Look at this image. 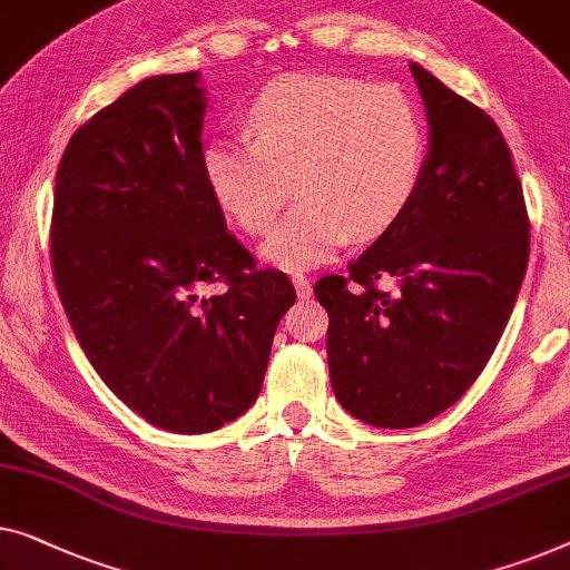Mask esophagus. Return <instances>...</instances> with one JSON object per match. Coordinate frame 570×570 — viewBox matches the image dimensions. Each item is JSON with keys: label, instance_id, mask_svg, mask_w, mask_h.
Here are the masks:
<instances>
[{"label": "esophagus", "instance_id": "esophagus-1", "mask_svg": "<svg viewBox=\"0 0 570 570\" xmlns=\"http://www.w3.org/2000/svg\"><path fill=\"white\" fill-rule=\"evenodd\" d=\"M293 285H295V293H298V298H311L313 287H311V279L305 275H293Z\"/></svg>", "mask_w": 570, "mask_h": 570}]
</instances>
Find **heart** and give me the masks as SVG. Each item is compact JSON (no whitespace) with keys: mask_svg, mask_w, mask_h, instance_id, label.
<instances>
[{"mask_svg":"<svg viewBox=\"0 0 570 570\" xmlns=\"http://www.w3.org/2000/svg\"><path fill=\"white\" fill-rule=\"evenodd\" d=\"M246 130L249 138L205 144L200 169L216 203L252 236H265L298 189L303 200L262 249L285 269L321 265L350 236H381L422 179V115L395 87L287 73L259 89Z\"/></svg>","mask_w":570,"mask_h":570,"instance_id":"heart-1","label":"heart"}]
</instances>
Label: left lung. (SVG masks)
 I'll list each match as a JSON object with an SVG mask.
<instances>
[{
	"label": "left lung",
	"instance_id": "obj_1",
	"mask_svg": "<svg viewBox=\"0 0 570 570\" xmlns=\"http://www.w3.org/2000/svg\"><path fill=\"white\" fill-rule=\"evenodd\" d=\"M411 71L432 134L416 193L346 272L313 287L328 313L336 401L383 429L424 424L475 383L530 259L522 183L499 126L419 63Z\"/></svg>",
	"mask_w": 570,
	"mask_h": 570
}]
</instances>
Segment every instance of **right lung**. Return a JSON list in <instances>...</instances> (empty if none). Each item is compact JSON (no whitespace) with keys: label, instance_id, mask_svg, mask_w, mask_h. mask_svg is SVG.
<instances>
[{"label":"right lung","instance_id":"obj_1","mask_svg":"<svg viewBox=\"0 0 570 570\" xmlns=\"http://www.w3.org/2000/svg\"><path fill=\"white\" fill-rule=\"evenodd\" d=\"M197 71L144 79L61 156L51 265L69 324L105 385L154 426L203 434L257 401L295 301L228 234L200 169ZM208 284L225 291L203 296Z\"/></svg>","mask_w":570,"mask_h":570}]
</instances>
